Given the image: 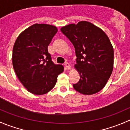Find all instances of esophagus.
<instances>
[{"label": "esophagus", "mask_w": 130, "mask_h": 130, "mask_svg": "<svg viewBox=\"0 0 130 130\" xmlns=\"http://www.w3.org/2000/svg\"><path fill=\"white\" fill-rule=\"evenodd\" d=\"M65 67H66V69H67V70H70V69H71V67H70V65L69 63H67V62L65 63Z\"/></svg>", "instance_id": "obj_1"}]
</instances>
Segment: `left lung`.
<instances>
[{"label":"left lung","mask_w":130,"mask_h":130,"mask_svg":"<svg viewBox=\"0 0 130 130\" xmlns=\"http://www.w3.org/2000/svg\"><path fill=\"white\" fill-rule=\"evenodd\" d=\"M73 44L80 80L73 85L80 94L92 95L103 89L114 64V50L109 39L99 27L87 21L70 24L60 29Z\"/></svg>","instance_id":"left-lung-1"}]
</instances>
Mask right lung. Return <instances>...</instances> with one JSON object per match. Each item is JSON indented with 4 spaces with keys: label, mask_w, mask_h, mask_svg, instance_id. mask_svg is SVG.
<instances>
[{
    "label": "right lung",
    "mask_w": 130,
    "mask_h": 130,
    "mask_svg": "<svg viewBox=\"0 0 130 130\" xmlns=\"http://www.w3.org/2000/svg\"><path fill=\"white\" fill-rule=\"evenodd\" d=\"M56 26L35 24L23 31L15 40L12 65L16 75L29 92L43 95L55 86L63 72L61 65L52 61L48 46L57 32Z\"/></svg>",
    "instance_id": "obj_1"
}]
</instances>
